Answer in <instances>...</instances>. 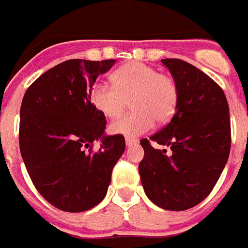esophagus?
<instances>
[{
  "mask_svg": "<svg viewBox=\"0 0 248 248\" xmlns=\"http://www.w3.org/2000/svg\"><path fill=\"white\" fill-rule=\"evenodd\" d=\"M125 144L128 148H131V146L139 145V140L133 139V138H125Z\"/></svg>",
  "mask_w": 248,
  "mask_h": 248,
  "instance_id": "obj_1",
  "label": "esophagus"
}]
</instances>
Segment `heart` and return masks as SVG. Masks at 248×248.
<instances>
[{
  "label": "heart",
  "mask_w": 248,
  "mask_h": 248,
  "mask_svg": "<svg viewBox=\"0 0 248 248\" xmlns=\"http://www.w3.org/2000/svg\"><path fill=\"white\" fill-rule=\"evenodd\" d=\"M113 83H97L91 91L92 104L109 119L120 117L130 100L133 111L109 126L111 134L138 137L150 130L154 122L165 124L174 117L179 100L177 85L155 68L128 63L114 72Z\"/></svg>",
  "instance_id": "obj_1"
}]
</instances>
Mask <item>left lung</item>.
I'll list each match as a JSON object with an SVG mask.
<instances>
[{
    "label": "left lung",
    "mask_w": 248,
    "mask_h": 248,
    "mask_svg": "<svg viewBox=\"0 0 248 248\" xmlns=\"http://www.w3.org/2000/svg\"><path fill=\"white\" fill-rule=\"evenodd\" d=\"M179 91L168 125L140 143V180L151 202L170 211L191 209L212 191L231 148L229 103L207 74L181 59H161ZM150 141L170 148L160 151Z\"/></svg>",
    "instance_id": "left-lung-1"
}]
</instances>
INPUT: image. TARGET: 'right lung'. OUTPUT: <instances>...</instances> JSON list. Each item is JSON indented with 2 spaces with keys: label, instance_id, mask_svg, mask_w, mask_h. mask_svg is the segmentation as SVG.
<instances>
[{
  "label": "right lung",
  "instance_id": "obj_1",
  "mask_svg": "<svg viewBox=\"0 0 248 248\" xmlns=\"http://www.w3.org/2000/svg\"><path fill=\"white\" fill-rule=\"evenodd\" d=\"M117 62L69 59L37 78L22 100L19 150L43 198L67 212H82L105 198L123 135H105V117L91 102L100 74ZM99 141L101 148L92 152Z\"/></svg>",
  "mask_w": 248,
  "mask_h": 248
}]
</instances>
